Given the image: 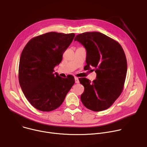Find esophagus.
Instances as JSON below:
<instances>
[{"label":"esophagus","instance_id":"34e87169","mask_svg":"<svg viewBox=\"0 0 147 147\" xmlns=\"http://www.w3.org/2000/svg\"><path fill=\"white\" fill-rule=\"evenodd\" d=\"M75 82H76V84H78V83L80 82L79 80H78V78L77 77H75Z\"/></svg>","mask_w":147,"mask_h":147}]
</instances>
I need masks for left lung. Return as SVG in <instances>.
Instances as JSON below:
<instances>
[{
	"mask_svg": "<svg viewBox=\"0 0 147 147\" xmlns=\"http://www.w3.org/2000/svg\"><path fill=\"white\" fill-rule=\"evenodd\" d=\"M74 40L87 51L85 67L90 70L93 67L96 73L93 82L86 78H79L84 87L81 102L87 108L95 112L107 109L123 89L127 70L124 52L117 41L99 32L78 34Z\"/></svg>",
	"mask_w": 147,
	"mask_h": 147,
	"instance_id": "obj_1",
	"label": "left lung"
}]
</instances>
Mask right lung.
<instances>
[{"label":"right lung","instance_id":"add662e5","mask_svg":"<svg viewBox=\"0 0 147 147\" xmlns=\"http://www.w3.org/2000/svg\"><path fill=\"white\" fill-rule=\"evenodd\" d=\"M74 36V33L48 32L32 38L23 49L19 63V83L35 108L44 112L57 109L74 85L73 76L62 78L53 73V69L61 61Z\"/></svg>","mask_w":147,"mask_h":147}]
</instances>
